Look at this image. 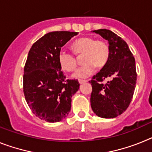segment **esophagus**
I'll return each mask as SVG.
<instances>
[{"mask_svg": "<svg viewBox=\"0 0 152 152\" xmlns=\"http://www.w3.org/2000/svg\"><path fill=\"white\" fill-rule=\"evenodd\" d=\"M87 80H79V83H80V84L82 83H86Z\"/></svg>", "mask_w": 152, "mask_h": 152, "instance_id": "34e87169", "label": "esophagus"}]
</instances>
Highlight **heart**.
I'll return each mask as SVG.
<instances>
[{"instance_id": "1", "label": "heart", "mask_w": 152, "mask_h": 152, "mask_svg": "<svg viewBox=\"0 0 152 152\" xmlns=\"http://www.w3.org/2000/svg\"><path fill=\"white\" fill-rule=\"evenodd\" d=\"M71 49L75 55L79 57L82 56V63H84L74 75L76 77L80 78L90 76L95 67L102 68L107 63L110 54V49L106 42L92 37L78 39L72 43ZM57 59L63 70L72 72L77 68L78 60L71 53L60 51Z\"/></svg>"}]
</instances>
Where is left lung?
Returning a JSON list of instances; mask_svg holds the SVG:
<instances>
[{
    "label": "left lung",
    "mask_w": 152,
    "mask_h": 152,
    "mask_svg": "<svg viewBox=\"0 0 152 152\" xmlns=\"http://www.w3.org/2000/svg\"><path fill=\"white\" fill-rule=\"evenodd\" d=\"M94 32L107 39L110 54L107 63L89 81L91 107L99 117L115 118L128 109L133 97L137 80L135 60L126 42L117 34L106 29ZM107 77L110 81L102 84Z\"/></svg>",
    "instance_id": "obj_1"
}]
</instances>
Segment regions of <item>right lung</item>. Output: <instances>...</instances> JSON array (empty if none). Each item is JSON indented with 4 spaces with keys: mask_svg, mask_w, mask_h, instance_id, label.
Returning a JSON list of instances; mask_svg holds the SVG:
<instances>
[{
    "mask_svg": "<svg viewBox=\"0 0 152 152\" xmlns=\"http://www.w3.org/2000/svg\"><path fill=\"white\" fill-rule=\"evenodd\" d=\"M77 32L54 31L37 40L29 51L23 76L25 99L37 117L60 122L71 109V98L80 88L77 80H66L58 63L61 47Z\"/></svg>",
    "mask_w": 152,
    "mask_h": 152,
    "instance_id": "1",
    "label": "right lung"
}]
</instances>
